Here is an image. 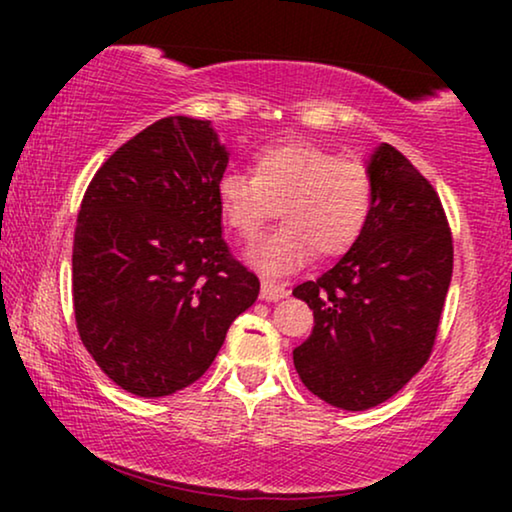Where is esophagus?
Returning a JSON list of instances; mask_svg holds the SVG:
<instances>
[{"mask_svg":"<svg viewBox=\"0 0 512 512\" xmlns=\"http://www.w3.org/2000/svg\"><path fill=\"white\" fill-rule=\"evenodd\" d=\"M284 296H289V291H286L284 284H275V282H270V279H263L261 300H265V303H275V300H282Z\"/></svg>","mask_w":512,"mask_h":512,"instance_id":"1","label":"esophagus"}]
</instances>
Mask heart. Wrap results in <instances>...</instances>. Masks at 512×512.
I'll return each mask as SVG.
<instances>
[{"instance_id":"obj_1","label":"heart","mask_w":512,"mask_h":512,"mask_svg":"<svg viewBox=\"0 0 512 512\" xmlns=\"http://www.w3.org/2000/svg\"><path fill=\"white\" fill-rule=\"evenodd\" d=\"M216 200L242 240H254L279 207L284 226L256 242L247 258L263 275L284 277L310 263L314 251L335 258L354 247L373 205V184L356 160L296 139L258 153L254 174H223Z\"/></svg>"}]
</instances>
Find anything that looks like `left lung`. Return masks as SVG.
I'll return each instance as SVG.
<instances>
[{
	"instance_id": "1",
	"label": "left lung",
	"mask_w": 512,
	"mask_h": 512,
	"mask_svg": "<svg viewBox=\"0 0 512 512\" xmlns=\"http://www.w3.org/2000/svg\"><path fill=\"white\" fill-rule=\"evenodd\" d=\"M366 170L373 205L361 237L317 282L293 289L314 314L293 366L314 396L352 412L422 370L452 279V235L433 186L391 144L370 153Z\"/></svg>"
}]
</instances>
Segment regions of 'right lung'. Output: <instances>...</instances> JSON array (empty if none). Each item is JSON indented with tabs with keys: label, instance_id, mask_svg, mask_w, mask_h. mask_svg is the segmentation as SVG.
Here are the masks:
<instances>
[{
	"label": "right lung",
	"instance_id": "right-lung-1",
	"mask_svg": "<svg viewBox=\"0 0 512 512\" xmlns=\"http://www.w3.org/2000/svg\"><path fill=\"white\" fill-rule=\"evenodd\" d=\"M228 156L209 121L167 116L125 142L83 195L76 328L104 375L135 396H170L205 375L261 291L221 235Z\"/></svg>",
	"mask_w": 512,
	"mask_h": 512
}]
</instances>
